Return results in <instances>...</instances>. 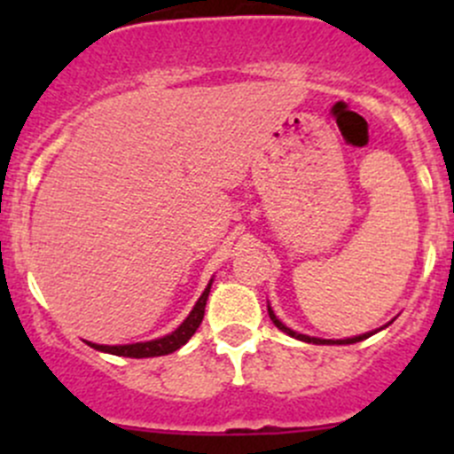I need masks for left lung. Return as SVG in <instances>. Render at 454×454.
<instances>
[{"label":"left lung","mask_w":454,"mask_h":454,"mask_svg":"<svg viewBox=\"0 0 454 454\" xmlns=\"http://www.w3.org/2000/svg\"><path fill=\"white\" fill-rule=\"evenodd\" d=\"M268 314H270V320H272V323L277 325V327L281 329V332H286L287 336L296 338V340H303V342H314V345H354V342H360V340H364V338L373 336V333H375V332H369V333H363V336H354V338H342V340H323V338H312V336H305V333H296L294 329L286 327V325H283L281 320H278L277 316H274L272 308H268Z\"/></svg>","instance_id":"left-lung-1"}]
</instances>
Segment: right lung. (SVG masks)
<instances>
[{
    "mask_svg": "<svg viewBox=\"0 0 454 454\" xmlns=\"http://www.w3.org/2000/svg\"><path fill=\"white\" fill-rule=\"evenodd\" d=\"M210 283L206 286V290L201 292L198 303H195V308L191 309V314L186 316L184 323H182L176 332L168 333V336H162L158 338V340H149V342H134V345H96V342H87V345L94 347V349L98 351H105V354L125 356V358H153V356L173 354V351L180 349L182 345H186V342L191 340V336L198 332L201 318H204V308H206V301H208Z\"/></svg>",
    "mask_w": 454,
    "mask_h": 454,
    "instance_id": "obj_1",
    "label": "right lung"
}]
</instances>
